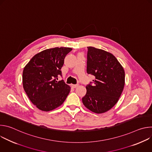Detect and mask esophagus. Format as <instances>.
<instances>
[{
    "label": "esophagus",
    "instance_id": "1",
    "mask_svg": "<svg viewBox=\"0 0 152 152\" xmlns=\"http://www.w3.org/2000/svg\"><path fill=\"white\" fill-rule=\"evenodd\" d=\"M78 84H72L71 85V86H72V87H73V88H76V87H77L78 86Z\"/></svg>",
    "mask_w": 152,
    "mask_h": 152
}]
</instances>
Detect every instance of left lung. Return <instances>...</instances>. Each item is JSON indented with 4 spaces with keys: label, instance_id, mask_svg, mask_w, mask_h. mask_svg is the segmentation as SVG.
<instances>
[{
    "label": "left lung",
    "instance_id": "8db88e82",
    "mask_svg": "<svg viewBox=\"0 0 152 152\" xmlns=\"http://www.w3.org/2000/svg\"><path fill=\"white\" fill-rule=\"evenodd\" d=\"M87 48L86 72L95 79L93 85L86 86V93L82 100L89 110L102 114L117 103L124 86V70L112 53L93 47Z\"/></svg>",
    "mask_w": 152,
    "mask_h": 152
}]
</instances>
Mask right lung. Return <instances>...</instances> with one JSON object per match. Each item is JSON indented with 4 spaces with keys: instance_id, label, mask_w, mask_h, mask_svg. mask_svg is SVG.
Returning <instances> with one entry per match:
<instances>
[{
    "instance_id": "1",
    "label": "right lung",
    "mask_w": 152,
    "mask_h": 152,
    "mask_svg": "<svg viewBox=\"0 0 152 152\" xmlns=\"http://www.w3.org/2000/svg\"><path fill=\"white\" fill-rule=\"evenodd\" d=\"M70 48L46 49L34 55L23 72V88L31 102L39 110L52 111L61 106L70 91L63 80L57 81Z\"/></svg>"
}]
</instances>
